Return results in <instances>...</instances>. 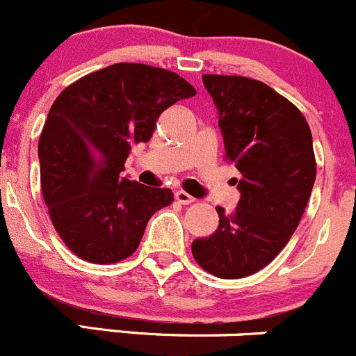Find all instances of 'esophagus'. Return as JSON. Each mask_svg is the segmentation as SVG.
I'll use <instances>...</instances> for the list:
<instances>
[{"mask_svg":"<svg viewBox=\"0 0 356 356\" xmlns=\"http://www.w3.org/2000/svg\"><path fill=\"white\" fill-rule=\"evenodd\" d=\"M175 200H177V202L181 203V205H189V203L195 202V198H193V196L189 195V193L182 191V189H179V191L175 193Z\"/></svg>","mask_w":356,"mask_h":356,"instance_id":"34e87169","label":"esophagus"}]
</instances>
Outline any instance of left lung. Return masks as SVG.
Listing matches in <instances>:
<instances>
[{"label":"left lung","instance_id":"8db88e82","mask_svg":"<svg viewBox=\"0 0 356 356\" xmlns=\"http://www.w3.org/2000/svg\"><path fill=\"white\" fill-rule=\"evenodd\" d=\"M219 109L227 163L241 174L231 213L193 241L195 261L217 278H243L270 264L298 227L316 177L312 130L302 113L271 86L245 76L203 74Z\"/></svg>","mask_w":356,"mask_h":356}]
</instances>
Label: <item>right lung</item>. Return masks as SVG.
Masks as SVG:
<instances>
[{
	"instance_id": "add662e5",
	"label": "right lung",
	"mask_w": 356,
	"mask_h": 356,
	"mask_svg": "<svg viewBox=\"0 0 356 356\" xmlns=\"http://www.w3.org/2000/svg\"><path fill=\"white\" fill-rule=\"evenodd\" d=\"M193 95L195 86L175 72L120 62L55 99L38 143L41 191L72 254L113 264L137 250L147 220L174 193L129 181L122 170L134 144L151 139L158 116Z\"/></svg>"
}]
</instances>
